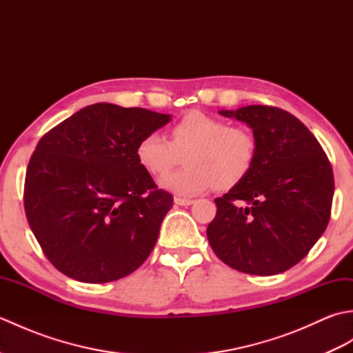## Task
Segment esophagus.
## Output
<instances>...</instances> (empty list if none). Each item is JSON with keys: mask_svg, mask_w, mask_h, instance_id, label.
<instances>
[{"mask_svg": "<svg viewBox=\"0 0 353 353\" xmlns=\"http://www.w3.org/2000/svg\"><path fill=\"white\" fill-rule=\"evenodd\" d=\"M174 203L179 206H191L194 203V200L190 199H181V197H176L174 199Z\"/></svg>", "mask_w": 353, "mask_h": 353, "instance_id": "obj_1", "label": "esophagus"}]
</instances>
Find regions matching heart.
Listing matches in <instances>:
<instances>
[{
  "instance_id": "b5f03b06",
  "label": "heart",
  "mask_w": 353,
  "mask_h": 353,
  "mask_svg": "<svg viewBox=\"0 0 353 353\" xmlns=\"http://www.w3.org/2000/svg\"><path fill=\"white\" fill-rule=\"evenodd\" d=\"M256 139L245 127L190 112L171 127V141L159 132L145 134L137 147L141 167L159 176L187 154V168L159 179L163 190L192 197L216 186L229 190L249 174L256 159Z\"/></svg>"
}]
</instances>
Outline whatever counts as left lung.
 I'll return each mask as SVG.
<instances>
[{
  "mask_svg": "<svg viewBox=\"0 0 353 353\" xmlns=\"http://www.w3.org/2000/svg\"><path fill=\"white\" fill-rule=\"evenodd\" d=\"M219 114L249 125L258 150L249 174L215 199L209 244L238 272L282 273L323 235L334 197L332 167L308 127L287 110L244 106Z\"/></svg>",
  "mask_w": 353,
  "mask_h": 353,
  "instance_id": "left-lung-1",
  "label": "left lung"
}]
</instances>
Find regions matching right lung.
Masks as SVG:
<instances>
[{"label": "right lung", "mask_w": 353, "mask_h": 353, "mask_svg": "<svg viewBox=\"0 0 353 353\" xmlns=\"http://www.w3.org/2000/svg\"><path fill=\"white\" fill-rule=\"evenodd\" d=\"M170 121L147 109L97 103L43 134L28 162L24 206L59 272L106 283L148 258L172 196L157 190L137 147Z\"/></svg>", "instance_id": "obj_1"}]
</instances>
